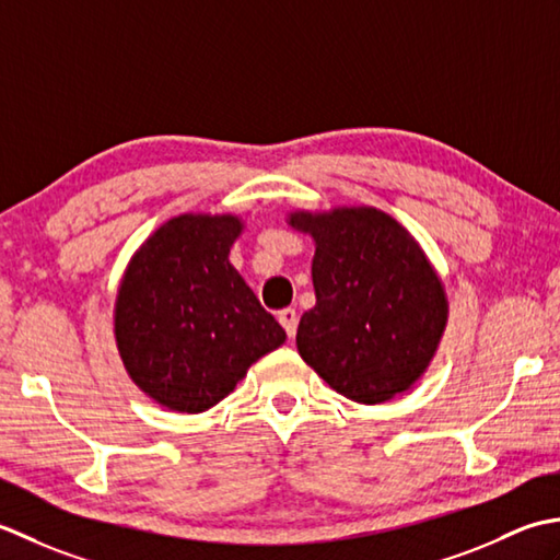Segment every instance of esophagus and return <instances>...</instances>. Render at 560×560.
<instances>
[{"label":"esophagus","instance_id":"esophagus-1","mask_svg":"<svg viewBox=\"0 0 560 560\" xmlns=\"http://www.w3.org/2000/svg\"><path fill=\"white\" fill-rule=\"evenodd\" d=\"M278 322L282 324V328L288 330V336L292 338L294 334H296V322H300V316H296V312L294 310H282V312H278Z\"/></svg>","mask_w":560,"mask_h":560}]
</instances>
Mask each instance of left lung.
<instances>
[{
  "instance_id": "obj_1",
  "label": "left lung",
  "mask_w": 560,
  "mask_h": 560,
  "mask_svg": "<svg viewBox=\"0 0 560 560\" xmlns=\"http://www.w3.org/2000/svg\"><path fill=\"white\" fill-rule=\"evenodd\" d=\"M314 238V310L296 328V350L322 380L358 404L408 392L447 326V294L425 250L376 208L290 212Z\"/></svg>"
}]
</instances>
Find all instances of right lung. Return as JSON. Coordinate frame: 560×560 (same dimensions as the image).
I'll return each mask as SVG.
<instances>
[{
    "instance_id": "add662e5",
    "label": "right lung",
    "mask_w": 560,
    "mask_h": 560,
    "mask_svg": "<svg viewBox=\"0 0 560 560\" xmlns=\"http://www.w3.org/2000/svg\"><path fill=\"white\" fill-rule=\"evenodd\" d=\"M234 214H178L137 248L116 296V343L140 389L178 413H202L284 330L230 264Z\"/></svg>"
}]
</instances>
